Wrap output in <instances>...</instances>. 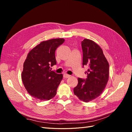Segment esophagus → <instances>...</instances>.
<instances>
[{
	"mask_svg": "<svg viewBox=\"0 0 132 132\" xmlns=\"http://www.w3.org/2000/svg\"><path fill=\"white\" fill-rule=\"evenodd\" d=\"M70 75H68V74H64L63 75V77L64 78H69L70 77Z\"/></svg>",
	"mask_w": 132,
	"mask_h": 132,
	"instance_id": "esophagus-1",
	"label": "esophagus"
}]
</instances>
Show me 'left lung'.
<instances>
[{
	"mask_svg": "<svg viewBox=\"0 0 132 132\" xmlns=\"http://www.w3.org/2000/svg\"><path fill=\"white\" fill-rule=\"evenodd\" d=\"M82 65L86 66L87 78H78L74 95L85 102L95 99L104 90L109 78V64L101 47L94 41L84 39L81 42Z\"/></svg>",
	"mask_w": 132,
	"mask_h": 132,
	"instance_id": "8db88e82",
	"label": "left lung"
}]
</instances>
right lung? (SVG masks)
<instances>
[{
    "mask_svg": "<svg viewBox=\"0 0 132 132\" xmlns=\"http://www.w3.org/2000/svg\"><path fill=\"white\" fill-rule=\"evenodd\" d=\"M64 41L63 38H54L43 41L28 53L21 78L25 89L33 97L47 101L56 95L63 74L55 73L50 67L56 64L55 51Z\"/></svg>",
    "mask_w": 132,
    "mask_h": 132,
    "instance_id": "1",
    "label": "right lung"
}]
</instances>
